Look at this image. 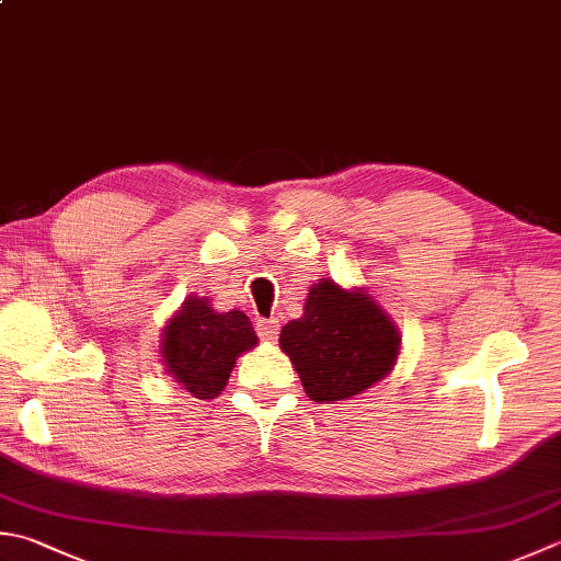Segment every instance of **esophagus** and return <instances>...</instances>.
I'll list each match as a JSON object with an SVG mask.
<instances>
[{
	"instance_id": "obj_1",
	"label": "esophagus",
	"mask_w": 561,
	"mask_h": 561,
	"mask_svg": "<svg viewBox=\"0 0 561 561\" xmlns=\"http://www.w3.org/2000/svg\"><path fill=\"white\" fill-rule=\"evenodd\" d=\"M257 335H260V340L262 343H274V340L279 337V321H257Z\"/></svg>"
}]
</instances>
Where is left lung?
Listing matches in <instances>:
<instances>
[{"instance_id":"left-lung-1","label":"left lung","mask_w":561,"mask_h":561,"mask_svg":"<svg viewBox=\"0 0 561 561\" xmlns=\"http://www.w3.org/2000/svg\"><path fill=\"white\" fill-rule=\"evenodd\" d=\"M279 347L309 399L335 403L389 375L401 355V333L365 287L345 289L323 277L309 289L304 316L282 328Z\"/></svg>"}]
</instances>
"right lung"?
Listing matches in <instances>:
<instances>
[{
	"label": "right lung",
	"mask_w": 561,
	"mask_h": 561,
	"mask_svg": "<svg viewBox=\"0 0 561 561\" xmlns=\"http://www.w3.org/2000/svg\"><path fill=\"white\" fill-rule=\"evenodd\" d=\"M164 371L194 399H216L240 355L257 345L243 311H216L206 296H186L160 335Z\"/></svg>",
	"instance_id": "right-lung-1"
}]
</instances>
